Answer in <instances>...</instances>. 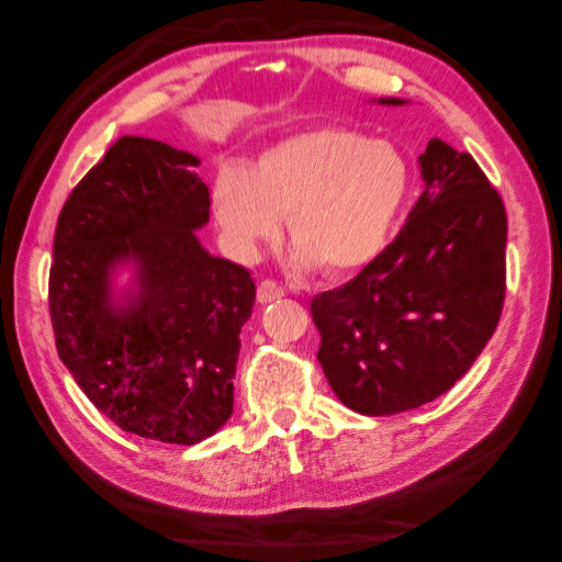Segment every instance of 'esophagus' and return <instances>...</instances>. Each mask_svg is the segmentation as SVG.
Listing matches in <instances>:
<instances>
[{"label":"esophagus","instance_id":"34e87169","mask_svg":"<svg viewBox=\"0 0 562 562\" xmlns=\"http://www.w3.org/2000/svg\"><path fill=\"white\" fill-rule=\"evenodd\" d=\"M286 296V289L281 286V283H276L271 279H266L259 283V301L261 303H271V301H279Z\"/></svg>","mask_w":562,"mask_h":562}]
</instances>
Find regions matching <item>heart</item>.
<instances>
[{
    "label": "heart",
    "mask_w": 562,
    "mask_h": 562,
    "mask_svg": "<svg viewBox=\"0 0 562 562\" xmlns=\"http://www.w3.org/2000/svg\"><path fill=\"white\" fill-rule=\"evenodd\" d=\"M411 187V164L393 144L321 128L271 146L251 171L221 169L214 209L238 256L259 254L286 216L293 261L338 276L381 254Z\"/></svg>",
    "instance_id": "b5f03b06"
}]
</instances>
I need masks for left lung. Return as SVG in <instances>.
Listing matches in <instances>:
<instances>
[{
    "mask_svg": "<svg viewBox=\"0 0 562 562\" xmlns=\"http://www.w3.org/2000/svg\"><path fill=\"white\" fill-rule=\"evenodd\" d=\"M418 164L423 194L398 236L353 281L311 301L318 363L338 401L363 416L453 389L503 311L508 218L498 191L471 154L440 139Z\"/></svg>",
    "mask_w": 562,
    "mask_h": 562,
    "instance_id": "8db88e82",
    "label": "left lung"
}]
</instances>
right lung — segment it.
I'll use <instances>...</instances> for the list:
<instances>
[{"label":"right lung","mask_w":562,"mask_h":562,"mask_svg":"<svg viewBox=\"0 0 562 562\" xmlns=\"http://www.w3.org/2000/svg\"><path fill=\"white\" fill-rule=\"evenodd\" d=\"M201 159L122 136L64 204L49 314L57 353L87 398L126 434L194 446L234 413L241 328L256 283L209 254ZM122 268L133 271L115 289Z\"/></svg>","instance_id":"add662e5"}]
</instances>
